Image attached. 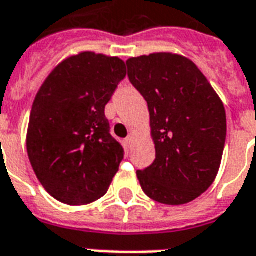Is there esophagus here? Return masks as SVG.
Segmentation results:
<instances>
[{
  "label": "esophagus",
  "instance_id": "34e87169",
  "mask_svg": "<svg viewBox=\"0 0 256 256\" xmlns=\"http://www.w3.org/2000/svg\"><path fill=\"white\" fill-rule=\"evenodd\" d=\"M126 142H128V146H132V145H133V142H134V134H130V136H128V138H126Z\"/></svg>",
  "mask_w": 256,
  "mask_h": 256
}]
</instances>
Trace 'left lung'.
I'll use <instances>...</instances> for the list:
<instances>
[{"mask_svg":"<svg viewBox=\"0 0 256 256\" xmlns=\"http://www.w3.org/2000/svg\"><path fill=\"white\" fill-rule=\"evenodd\" d=\"M128 79L150 110L155 162L138 170L140 185L158 203L181 206L198 198L220 172L226 140L224 102L208 79L182 54L130 58Z\"/></svg>","mask_w":256,"mask_h":256,"instance_id":"obj_1","label":"left lung"}]
</instances>
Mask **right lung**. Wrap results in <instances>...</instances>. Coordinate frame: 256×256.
I'll list each match as a JSON object with an SVG mask.
<instances>
[{"label":"right lung","mask_w":256,"mask_h":256,"mask_svg":"<svg viewBox=\"0 0 256 256\" xmlns=\"http://www.w3.org/2000/svg\"><path fill=\"white\" fill-rule=\"evenodd\" d=\"M124 76L116 56L80 52L58 63L38 90L27 154L42 186L58 202L84 206L110 188L123 148L110 134L104 110Z\"/></svg>","instance_id":"right-lung-1"}]
</instances>
